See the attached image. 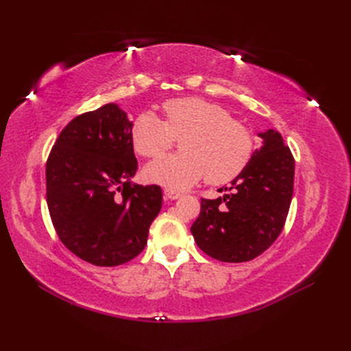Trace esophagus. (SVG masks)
<instances>
[{"label":"esophagus","mask_w":351,"mask_h":351,"mask_svg":"<svg viewBox=\"0 0 351 351\" xmlns=\"http://www.w3.org/2000/svg\"><path fill=\"white\" fill-rule=\"evenodd\" d=\"M164 195H166V197L175 200V199H180L182 195L180 191H175V190H170V189H166L164 190Z\"/></svg>","instance_id":"34e87169"}]
</instances>
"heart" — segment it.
Segmentation results:
<instances>
[{"label": "heart", "instance_id": "heart-1", "mask_svg": "<svg viewBox=\"0 0 351 351\" xmlns=\"http://www.w3.org/2000/svg\"><path fill=\"white\" fill-rule=\"evenodd\" d=\"M164 121L145 111L131 126V143L143 158H159L183 137L181 154L149 164L147 180L170 189H187L205 176L211 185L230 182L247 166L255 138L229 111L202 98H175L162 104Z\"/></svg>", "mask_w": 351, "mask_h": 351}]
</instances>
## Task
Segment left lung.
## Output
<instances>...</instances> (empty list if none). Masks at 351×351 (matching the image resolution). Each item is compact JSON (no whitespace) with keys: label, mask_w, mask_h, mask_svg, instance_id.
<instances>
[{"label":"left lung","mask_w":351,"mask_h":351,"mask_svg":"<svg viewBox=\"0 0 351 351\" xmlns=\"http://www.w3.org/2000/svg\"><path fill=\"white\" fill-rule=\"evenodd\" d=\"M259 136L263 146L230 182L229 195L200 200V214L191 226L199 249L221 263L259 256L285 226L294 191V156L278 131Z\"/></svg>","instance_id":"1"}]
</instances>
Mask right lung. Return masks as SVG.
<instances>
[{"label": "right lung", "mask_w": 351, "mask_h": 351, "mask_svg": "<svg viewBox=\"0 0 351 351\" xmlns=\"http://www.w3.org/2000/svg\"><path fill=\"white\" fill-rule=\"evenodd\" d=\"M132 123L116 104L77 116L47 160L52 226L73 255L98 267L128 263L145 249L162 202L160 185H132Z\"/></svg>", "instance_id": "right-lung-1"}]
</instances>
